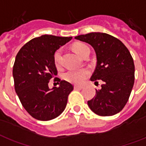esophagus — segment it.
Here are the masks:
<instances>
[{"instance_id": "1", "label": "esophagus", "mask_w": 146, "mask_h": 146, "mask_svg": "<svg viewBox=\"0 0 146 146\" xmlns=\"http://www.w3.org/2000/svg\"><path fill=\"white\" fill-rule=\"evenodd\" d=\"M74 88L75 89H79V90H81V89H82V86H79V85H75L74 86Z\"/></svg>"}]
</instances>
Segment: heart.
Wrapping results in <instances>:
<instances>
[{"mask_svg": "<svg viewBox=\"0 0 146 146\" xmlns=\"http://www.w3.org/2000/svg\"><path fill=\"white\" fill-rule=\"evenodd\" d=\"M73 49L77 54L82 57L87 50H90L89 47L85 44L83 43H76L73 44ZM61 56H62V50H56L53 56L54 63L56 66H59L61 62ZM90 75V71L88 69H72L67 70L64 74V77L67 81L72 82L73 84H82L84 80Z\"/></svg>", "mask_w": 146, "mask_h": 146, "instance_id": "heart-1", "label": "heart"}]
</instances>
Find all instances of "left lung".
Wrapping results in <instances>:
<instances>
[{"label": "left lung", "mask_w": 146, "mask_h": 146, "mask_svg": "<svg viewBox=\"0 0 146 146\" xmlns=\"http://www.w3.org/2000/svg\"><path fill=\"white\" fill-rule=\"evenodd\" d=\"M76 39L93 46L96 67L90 80L102 84L96 95L88 101L93 112L108 117L120 112L128 102L134 83V64L129 50L118 38L103 33H90Z\"/></svg>", "instance_id": "obj_1"}]
</instances>
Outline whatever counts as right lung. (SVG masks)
<instances>
[{"label":"right lung","mask_w":146,"mask_h":146,"mask_svg":"<svg viewBox=\"0 0 146 146\" xmlns=\"http://www.w3.org/2000/svg\"><path fill=\"white\" fill-rule=\"evenodd\" d=\"M71 39L43 35L25 44L15 57V90L23 107L36 119L51 120L65 109L73 84L58 79L59 87L50 89L48 83L58 73L53 60L55 52Z\"/></svg>","instance_id":"right-lung-1"}]
</instances>
